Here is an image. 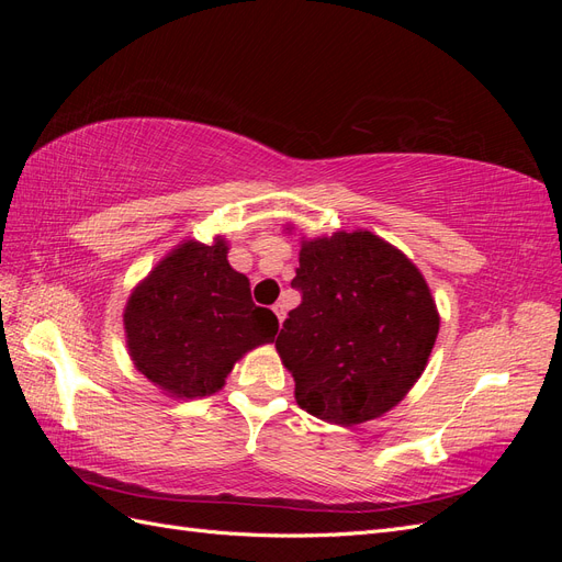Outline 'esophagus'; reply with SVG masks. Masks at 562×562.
Wrapping results in <instances>:
<instances>
[{
    "label": "esophagus",
    "instance_id": "obj_1",
    "mask_svg": "<svg viewBox=\"0 0 562 562\" xmlns=\"http://www.w3.org/2000/svg\"><path fill=\"white\" fill-rule=\"evenodd\" d=\"M271 310H274V314H277L279 323H283V318H285V304H283V302H277L274 307H271Z\"/></svg>",
    "mask_w": 562,
    "mask_h": 562
}]
</instances>
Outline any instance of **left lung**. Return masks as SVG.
<instances>
[{
    "label": "left lung",
    "mask_w": 562,
    "mask_h": 562,
    "mask_svg": "<svg viewBox=\"0 0 562 562\" xmlns=\"http://www.w3.org/2000/svg\"><path fill=\"white\" fill-rule=\"evenodd\" d=\"M277 351L310 415L353 427L398 405L427 368L436 302L422 271L370 232L302 241Z\"/></svg>",
    "instance_id": "8db88e82"
}]
</instances>
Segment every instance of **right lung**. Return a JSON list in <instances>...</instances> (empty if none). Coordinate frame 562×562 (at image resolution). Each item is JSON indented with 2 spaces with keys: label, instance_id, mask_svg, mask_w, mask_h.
Instances as JSON below:
<instances>
[{
  "label": "right lung",
  "instance_id": "add662e5",
  "mask_svg": "<svg viewBox=\"0 0 562 562\" xmlns=\"http://www.w3.org/2000/svg\"><path fill=\"white\" fill-rule=\"evenodd\" d=\"M225 239L184 241L135 285L124 310L128 353L143 375L176 398L223 389L234 363L274 342L279 318L258 307L250 283L227 262Z\"/></svg>",
  "mask_w": 562,
  "mask_h": 562
}]
</instances>
